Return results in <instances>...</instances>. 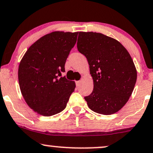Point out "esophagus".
I'll list each match as a JSON object with an SVG mask.
<instances>
[{
	"instance_id": "34e87169",
	"label": "esophagus",
	"mask_w": 153,
	"mask_h": 153,
	"mask_svg": "<svg viewBox=\"0 0 153 153\" xmlns=\"http://www.w3.org/2000/svg\"><path fill=\"white\" fill-rule=\"evenodd\" d=\"M80 82H81V80H78V81L75 82V84H76L77 86H79V85H80Z\"/></svg>"
}]
</instances>
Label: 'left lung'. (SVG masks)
I'll list each match as a JSON object with an SVG mask.
<instances>
[{"instance_id":"1","label":"left lung","mask_w":153,"mask_h":153,"mask_svg":"<svg viewBox=\"0 0 153 153\" xmlns=\"http://www.w3.org/2000/svg\"><path fill=\"white\" fill-rule=\"evenodd\" d=\"M78 38L77 48L87 58L94 85L85 100L97 113H117L129 100L137 80L131 56L119 41L105 35L79 32Z\"/></svg>"}]
</instances>
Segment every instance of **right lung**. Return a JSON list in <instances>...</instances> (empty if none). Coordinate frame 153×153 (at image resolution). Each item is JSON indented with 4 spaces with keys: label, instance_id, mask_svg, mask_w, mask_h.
Listing matches in <instances>:
<instances>
[{
    "label": "right lung",
    "instance_id": "right-lung-1",
    "mask_svg": "<svg viewBox=\"0 0 153 153\" xmlns=\"http://www.w3.org/2000/svg\"><path fill=\"white\" fill-rule=\"evenodd\" d=\"M78 32L55 31L27 49L18 68V82L24 100L31 109L51 116L65 108L74 91V81L61 76Z\"/></svg>",
    "mask_w": 153,
    "mask_h": 153
}]
</instances>
